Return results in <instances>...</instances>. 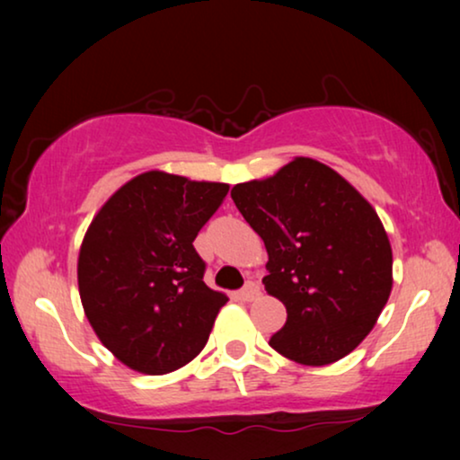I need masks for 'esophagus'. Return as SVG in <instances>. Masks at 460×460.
I'll list each match as a JSON object with an SVG mask.
<instances>
[{
    "label": "esophagus",
    "instance_id": "obj_1",
    "mask_svg": "<svg viewBox=\"0 0 460 460\" xmlns=\"http://www.w3.org/2000/svg\"><path fill=\"white\" fill-rule=\"evenodd\" d=\"M257 295H260V287H257L255 282H247V285L236 293V297L241 301H253Z\"/></svg>",
    "mask_w": 460,
    "mask_h": 460
}]
</instances>
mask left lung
Masks as SVG:
<instances>
[{
    "label": "left lung",
    "mask_w": 460,
    "mask_h": 460,
    "mask_svg": "<svg viewBox=\"0 0 460 460\" xmlns=\"http://www.w3.org/2000/svg\"><path fill=\"white\" fill-rule=\"evenodd\" d=\"M230 194L266 244V291L287 307L270 345L307 367L341 360L373 331L392 293V244L376 211L305 156Z\"/></svg>",
    "instance_id": "obj_1"
}]
</instances>
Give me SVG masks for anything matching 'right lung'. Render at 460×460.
I'll return each instance as SVG.
<instances>
[{"mask_svg":"<svg viewBox=\"0 0 460 460\" xmlns=\"http://www.w3.org/2000/svg\"><path fill=\"white\" fill-rule=\"evenodd\" d=\"M228 184L146 172L119 188L87 228L79 295L100 341L146 375L178 370L205 348L228 297L205 285L194 249Z\"/></svg>","mask_w":460,"mask_h":460,"instance_id":"1","label":"right lung"}]
</instances>
